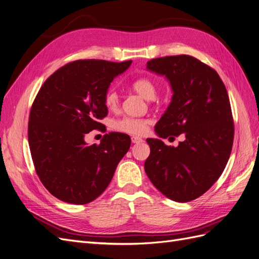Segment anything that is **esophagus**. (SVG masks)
<instances>
[{
    "label": "esophagus",
    "mask_w": 259,
    "mask_h": 259,
    "mask_svg": "<svg viewBox=\"0 0 259 259\" xmlns=\"http://www.w3.org/2000/svg\"><path fill=\"white\" fill-rule=\"evenodd\" d=\"M143 142H144V140L142 138L136 137V136H133L132 137V143L133 144H138V143H143Z\"/></svg>",
    "instance_id": "34e87169"
}]
</instances>
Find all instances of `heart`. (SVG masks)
<instances>
[{"label":"heart","instance_id":"b5f03b06","mask_svg":"<svg viewBox=\"0 0 259 259\" xmlns=\"http://www.w3.org/2000/svg\"><path fill=\"white\" fill-rule=\"evenodd\" d=\"M138 95L147 100H152L156 96V88L153 81L149 77H139L132 85ZM104 104L108 110L115 111L120 105V98L117 93L113 90H108L104 94ZM149 121L145 119H136V117H123L113 122V130L126 133L131 135H143L146 133Z\"/></svg>","mask_w":259,"mask_h":259}]
</instances>
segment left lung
Segmentation results:
<instances>
[{"label":"left lung","mask_w":259,"mask_h":259,"mask_svg":"<svg viewBox=\"0 0 259 259\" xmlns=\"http://www.w3.org/2000/svg\"><path fill=\"white\" fill-rule=\"evenodd\" d=\"M146 68L165 76L173 91L156 135L185 136L177 147L148 138L146 174L166 198L192 201L215 184L229 160L234 127L228 93L214 69L189 55L151 59Z\"/></svg>","instance_id":"left-lung-1"}]
</instances>
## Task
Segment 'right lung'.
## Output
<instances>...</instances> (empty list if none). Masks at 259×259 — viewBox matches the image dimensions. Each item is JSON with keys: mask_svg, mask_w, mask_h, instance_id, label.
Masks as SVG:
<instances>
[{"mask_svg": "<svg viewBox=\"0 0 259 259\" xmlns=\"http://www.w3.org/2000/svg\"><path fill=\"white\" fill-rule=\"evenodd\" d=\"M131 64L75 60L55 71L38 91L29 116V146L38 178L57 199L71 204L94 201L128 151L131 138L122 133H109L92 146L84 137L103 127L98 121L108 114L104 94Z\"/></svg>", "mask_w": 259, "mask_h": 259, "instance_id": "obj_1", "label": "right lung"}]
</instances>
